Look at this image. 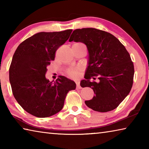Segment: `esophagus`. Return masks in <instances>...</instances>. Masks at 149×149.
Wrapping results in <instances>:
<instances>
[{"label":"esophagus","instance_id":"34e87169","mask_svg":"<svg viewBox=\"0 0 149 149\" xmlns=\"http://www.w3.org/2000/svg\"><path fill=\"white\" fill-rule=\"evenodd\" d=\"M75 83H76V85H77V89H81V87L80 86V83H79V80H76L75 81Z\"/></svg>","mask_w":149,"mask_h":149}]
</instances>
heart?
Returning a JSON list of instances; mask_svg holds the SVG:
<instances>
[{
  "label": "heart",
  "mask_w": 149,
  "mask_h": 149,
  "mask_svg": "<svg viewBox=\"0 0 149 149\" xmlns=\"http://www.w3.org/2000/svg\"><path fill=\"white\" fill-rule=\"evenodd\" d=\"M82 68L80 66H75V67H70L66 70V74L69 77L72 78H76L81 72Z\"/></svg>",
  "instance_id": "b5f03b06"
}]
</instances>
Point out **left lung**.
Returning a JSON list of instances; mask_svg holds the SVG:
<instances>
[{
	"label": "left lung",
	"instance_id": "1",
	"mask_svg": "<svg viewBox=\"0 0 149 149\" xmlns=\"http://www.w3.org/2000/svg\"><path fill=\"white\" fill-rule=\"evenodd\" d=\"M72 41L84 42L89 54L85 79L81 84L92 88L95 96L85 104L100 112L114 110L133 85L134 65L129 52L114 35L95 28L74 30L69 39ZM97 77L99 82L90 81Z\"/></svg>",
	"mask_w": 149,
	"mask_h": 149
}]
</instances>
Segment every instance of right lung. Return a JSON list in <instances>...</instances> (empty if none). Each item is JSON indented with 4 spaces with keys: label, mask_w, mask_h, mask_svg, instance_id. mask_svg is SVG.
<instances>
[{
    "label": "right lung",
    "mask_w": 149,
    "mask_h": 149,
    "mask_svg": "<svg viewBox=\"0 0 149 149\" xmlns=\"http://www.w3.org/2000/svg\"><path fill=\"white\" fill-rule=\"evenodd\" d=\"M72 31L38 33L20 43L14 52L9 69L12 93L23 109L34 116L50 117L60 112L68 93L75 89V82L64 76L54 82L45 77L47 66Z\"/></svg>",
    "instance_id": "right-lung-1"
}]
</instances>
